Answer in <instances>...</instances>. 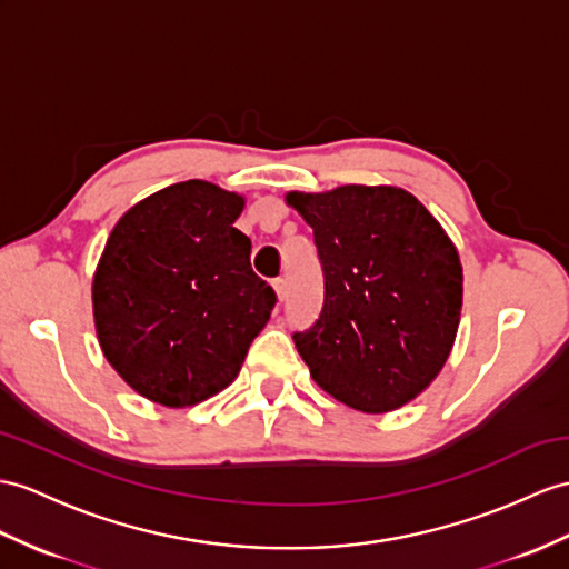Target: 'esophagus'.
Segmentation results:
<instances>
[{
	"label": "esophagus",
	"mask_w": 569,
	"mask_h": 569,
	"mask_svg": "<svg viewBox=\"0 0 569 569\" xmlns=\"http://www.w3.org/2000/svg\"><path fill=\"white\" fill-rule=\"evenodd\" d=\"M272 287H274V292H277V299L284 301L287 299V280H284V277H277V280L272 282Z\"/></svg>",
	"instance_id": "esophagus-1"
}]
</instances>
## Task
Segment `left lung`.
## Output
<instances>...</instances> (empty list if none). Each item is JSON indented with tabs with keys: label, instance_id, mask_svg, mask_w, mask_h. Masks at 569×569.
<instances>
[{
	"label": "left lung",
	"instance_id": "8db88e82",
	"mask_svg": "<svg viewBox=\"0 0 569 569\" xmlns=\"http://www.w3.org/2000/svg\"><path fill=\"white\" fill-rule=\"evenodd\" d=\"M313 229L323 307L295 345L311 379L340 403L389 412L420 396L459 330L463 270L456 246L403 188L287 192Z\"/></svg>",
	"mask_w": 569,
	"mask_h": 569
}]
</instances>
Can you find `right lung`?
I'll list each match as a JSON object with an SVG mask.
<instances>
[{
    "instance_id": "1",
    "label": "right lung",
    "mask_w": 569,
    "mask_h": 569,
    "mask_svg": "<svg viewBox=\"0 0 569 569\" xmlns=\"http://www.w3.org/2000/svg\"><path fill=\"white\" fill-rule=\"evenodd\" d=\"M243 198L207 180L124 212L93 274L101 350L122 381L166 408L196 406L239 377L274 307L233 221Z\"/></svg>"
}]
</instances>
